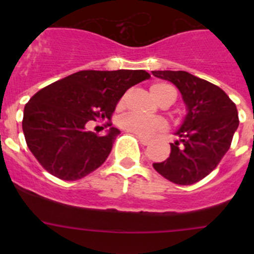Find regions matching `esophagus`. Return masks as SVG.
Masks as SVG:
<instances>
[{
  "label": "esophagus",
  "mask_w": 254,
  "mask_h": 254,
  "mask_svg": "<svg viewBox=\"0 0 254 254\" xmlns=\"http://www.w3.org/2000/svg\"><path fill=\"white\" fill-rule=\"evenodd\" d=\"M138 140H140V142L142 143V145H145V146H147L150 143V140L146 137H140V136H138Z\"/></svg>",
  "instance_id": "34e87169"
}]
</instances>
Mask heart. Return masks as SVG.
<instances>
[{"label": "heart", "instance_id": "obj_1", "mask_svg": "<svg viewBox=\"0 0 254 254\" xmlns=\"http://www.w3.org/2000/svg\"><path fill=\"white\" fill-rule=\"evenodd\" d=\"M151 94L159 103H163L165 100H169L173 103L177 98V91L173 86L164 82H158V84L151 85L150 87ZM127 99V94L122 95V98L118 102V108L122 109L126 104ZM121 128L129 133L137 134L140 137H151L152 134L158 133V132L164 131L167 128V123L164 122L161 118H147V117L138 116V114H127L120 121Z\"/></svg>", "mask_w": 254, "mask_h": 254}]
</instances>
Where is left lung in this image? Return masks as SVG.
I'll use <instances>...</instances> for the list:
<instances>
[{
  "label": "left lung",
  "mask_w": 254,
  "mask_h": 254,
  "mask_svg": "<svg viewBox=\"0 0 254 254\" xmlns=\"http://www.w3.org/2000/svg\"><path fill=\"white\" fill-rule=\"evenodd\" d=\"M152 75L176 85L188 109L176 132L179 140L170 143L169 158L152 167L176 185H193L207 177L230 149L239 126L237 107L219 86L186 71Z\"/></svg>",
  "instance_id": "obj_1"
}]
</instances>
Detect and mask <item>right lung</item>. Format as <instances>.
Returning a JSON list of instances; mask_svg holds the SVG:
<instances>
[{
    "label": "right lung",
    "instance_id": "obj_1",
    "mask_svg": "<svg viewBox=\"0 0 254 254\" xmlns=\"http://www.w3.org/2000/svg\"><path fill=\"white\" fill-rule=\"evenodd\" d=\"M150 78L143 69L78 71L38 91L24 108L22 131L38 163L62 181L90 174L107 160L120 129L87 131L90 121H111L129 87Z\"/></svg>",
    "mask_w": 254,
    "mask_h": 254
}]
</instances>
